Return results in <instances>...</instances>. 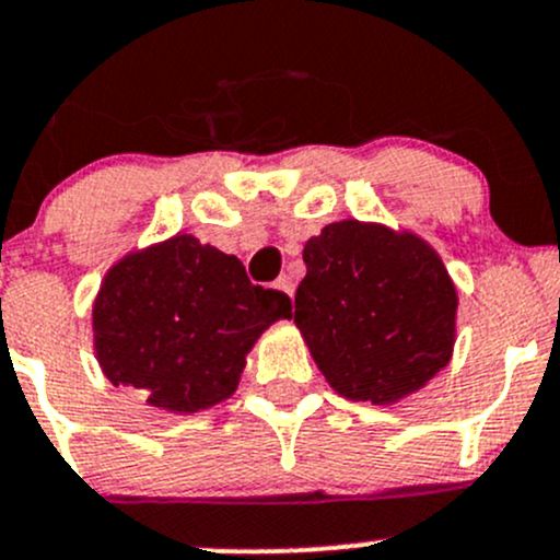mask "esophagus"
Returning a JSON list of instances; mask_svg holds the SVG:
<instances>
[{"mask_svg":"<svg viewBox=\"0 0 560 560\" xmlns=\"http://www.w3.org/2000/svg\"><path fill=\"white\" fill-rule=\"evenodd\" d=\"M275 288H278V291H282L285 293L288 299H293V280L291 278H285V275H282V278L275 282Z\"/></svg>","mask_w":560,"mask_h":560,"instance_id":"34e87169","label":"esophagus"}]
</instances>
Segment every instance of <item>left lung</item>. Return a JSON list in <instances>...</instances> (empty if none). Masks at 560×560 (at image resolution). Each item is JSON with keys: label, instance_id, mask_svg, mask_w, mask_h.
I'll return each instance as SVG.
<instances>
[{"label": "left lung", "instance_id": "8db88e82", "mask_svg": "<svg viewBox=\"0 0 560 560\" xmlns=\"http://www.w3.org/2000/svg\"><path fill=\"white\" fill-rule=\"evenodd\" d=\"M304 264L293 323L336 393L389 406L448 363L456 288L422 237L336 221L306 240Z\"/></svg>", "mask_w": 560, "mask_h": 560}]
</instances>
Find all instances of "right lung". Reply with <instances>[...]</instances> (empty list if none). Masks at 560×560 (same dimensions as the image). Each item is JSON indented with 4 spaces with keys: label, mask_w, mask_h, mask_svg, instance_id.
I'll list each match as a JSON object with an SVG mask.
<instances>
[{
    "label": "right lung",
    "mask_w": 560,
    "mask_h": 560,
    "mask_svg": "<svg viewBox=\"0 0 560 560\" xmlns=\"http://www.w3.org/2000/svg\"><path fill=\"white\" fill-rule=\"evenodd\" d=\"M282 317L285 293L250 285L237 256L176 234L106 272L93 304L95 358L114 387L195 413L230 398L245 354Z\"/></svg>",
    "instance_id": "right-lung-1"
}]
</instances>
